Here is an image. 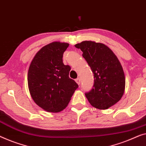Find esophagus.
I'll list each match as a JSON object with an SVG mask.
<instances>
[{
    "instance_id": "1",
    "label": "esophagus",
    "mask_w": 146,
    "mask_h": 146,
    "mask_svg": "<svg viewBox=\"0 0 146 146\" xmlns=\"http://www.w3.org/2000/svg\"><path fill=\"white\" fill-rule=\"evenodd\" d=\"M75 81L78 84V85H80V83H81V80H80V78H77V79H76Z\"/></svg>"
}]
</instances>
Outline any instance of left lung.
I'll list each match as a JSON object with an SVG mask.
<instances>
[{
    "label": "left lung",
    "instance_id": "obj_1",
    "mask_svg": "<svg viewBox=\"0 0 146 146\" xmlns=\"http://www.w3.org/2000/svg\"><path fill=\"white\" fill-rule=\"evenodd\" d=\"M83 52L94 73V84L86 97L93 107L107 109L116 104L123 96L125 76L117 56L104 44L85 41L75 45Z\"/></svg>",
    "mask_w": 146,
    "mask_h": 146
}]
</instances>
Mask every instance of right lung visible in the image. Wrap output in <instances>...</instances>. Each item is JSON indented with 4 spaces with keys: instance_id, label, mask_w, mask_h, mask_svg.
<instances>
[{
    "instance_id": "obj_1",
    "label": "right lung",
    "mask_w": 146,
    "mask_h": 146,
    "mask_svg": "<svg viewBox=\"0 0 146 146\" xmlns=\"http://www.w3.org/2000/svg\"><path fill=\"white\" fill-rule=\"evenodd\" d=\"M67 43L52 42L42 47L31 61L27 74L29 93L38 106L50 113L67 107L78 85L69 78L70 66L62 62Z\"/></svg>"
}]
</instances>
